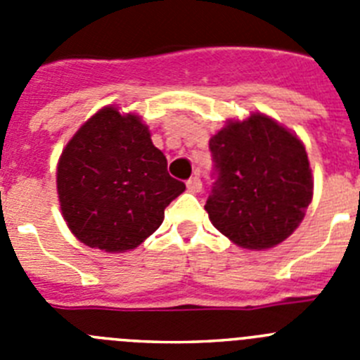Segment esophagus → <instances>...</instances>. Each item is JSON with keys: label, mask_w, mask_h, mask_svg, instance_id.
Here are the masks:
<instances>
[{"label": "esophagus", "mask_w": 360, "mask_h": 360, "mask_svg": "<svg viewBox=\"0 0 360 360\" xmlns=\"http://www.w3.org/2000/svg\"><path fill=\"white\" fill-rule=\"evenodd\" d=\"M187 189H189L191 193H200V189H202V180H200L198 176H191L189 180H187Z\"/></svg>", "instance_id": "esophagus-1"}]
</instances>
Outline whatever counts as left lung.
Here are the masks:
<instances>
[{"mask_svg":"<svg viewBox=\"0 0 360 360\" xmlns=\"http://www.w3.org/2000/svg\"><path fill=\"white\" fill-rule=\"evenodd\" d=\"M218 169L205 211L241 249L283 243L303 221L314 196L307 149L294 131L254 111L229 119L209 141Z\"/></svg>","mask_w":360,"mask_h":360,"instance_id":"obj_1","label":"left lung"}]
</instances>
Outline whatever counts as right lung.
I'll use <instances>...</instances> for the list:
<instances>
[{"instance_id":"right-lung-1","label":"right lung","mask_w":360,"mask_h":360,"mask_svg":"<svg viewBox=\"0 0 360 360\" xmlns=\"http://www.w3.org/2000/svg\"><path fill=\"white\" fill-rule=\"evenodd\" d=\"M61 214L81 243L103 252L136 249L186 191L167 173L141 115L110 104L82 124L57 162Z\"/></svg>"}]
</instances>
